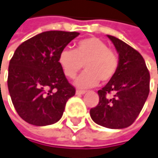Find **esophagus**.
<instances>
[{"label": "esophagus", "instance_id": "1", "mask_svg": "<svg viewBox=\"0 0 158 158\" xmlns=\"http://www.w3.org/2000/svg\"><path fill=\"white\" fill-rule=\"evenodd\" d=\"M76 94H86V91H82V90H77V91H76Z\"/></svg>", "mask_w": 158, "mask_h": 158}]
</instances>
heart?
I'll list each match as a JSON object with an SVG mask.
<instances>
[{
    "label": "heart",
    "instance_id": "b5f03b06",
    "mask_svg": "<svg viewBox=\"0 0 158 158\" xmlns=\"http://www.w3.org/2000/svg\"><path fill=\"white\" fill-rule=\"evenodd\" d=\"M58 62L64 75L70 78L75 77L84 65L86 71L75 81V85L80 88L94 87L99 81H110L119 66L117 54L108 48L105 42L96 37L78 41L74 50L63 49Z\"/></svg>",
    "mask_w": 158,
    "mask_h": 158
}]
</instances>
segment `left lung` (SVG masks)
I'll list each match as a JSON object with an SVG mask.
<instances>
[{
	"mask_svg": "<svg viewBox=\"0 0 158 158\" xmlns=\"http://www.w3.org/2000/svg\"><path fill=\"white\" fill-rule=\"evenodd\" d=\"M108 37L119 54V66L115 76L97 92L99 103L91 109L90 115L101 127L122 129L131 126L142 110L150 91V74L136 49L112 35Z\"/></svg>",
	"mask_w": 158,
	"mask_h": 158,
	"instance_id": "8db88e82",
	"label": "left lung"
}]
</instances>
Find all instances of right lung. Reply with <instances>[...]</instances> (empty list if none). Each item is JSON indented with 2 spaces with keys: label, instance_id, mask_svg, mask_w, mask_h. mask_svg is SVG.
<instances>
[{
  "label": "right lung",
  "instance_id": "obj_1",
  "mask_svg": "<svg viewBox=\"0 0 158 158\" xmlns=\"http://www.w3.org/2000/svg\"><path fill=\"white\" fill-rule=\"evenodd\" d=\"M80 32L48 31L23 42L9 63L7 85L18 114L27 123L45 127L63 116L75 88L59 64V55Z\"/></svg>",
  "mask_w": 158,
  "mask_h": 158
}]
</instances>
